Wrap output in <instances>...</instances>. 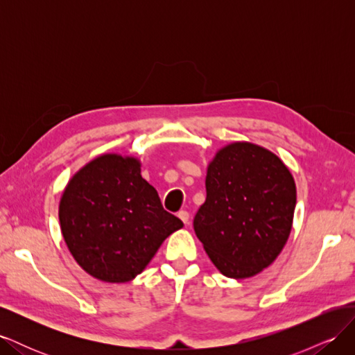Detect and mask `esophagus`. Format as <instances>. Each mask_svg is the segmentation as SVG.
<instances>
[{
	"mask_svg": "<svg viewBox=\"0 0 355 355\" xmlns=\"http://www.w3.org/2000/svg\"><path fill=\"white\" fill-rule=\"evenodd\" d=\"M178 216H179V219L184 222L185 225H188L189 223V213L187 211V210H180L179 213H178Z\"/></svg>",
	"mask_w": 355,
	"mask_h": 355,
	"instance_id": "obj_1",
	"label": "esophagus"
}]
</instances>
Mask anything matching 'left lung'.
I'll list each match as a JSON object with an SVG mask.
<instances>
[{"instance_id": "obj_1", "label": "left lung", "mask_w": 355, "mask_h": 355, "mask_svg": "<svg viewBox=\"0 0 355 355\" xmlns=\"http://www.w3.org/2000/svg\"><path fill=\"white\" fill-rule=\"evenodd\" d=\"M194 231L218 270L247 278L270 266L292 231L296 185L283 161L249 142L222 148L206 176Z\"/></svg>"}]
</instances>
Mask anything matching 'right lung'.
<instances>
[{
	"label": "right lung",
	"instance_id": "1",
	"mask_svg": "<svg viewBox=\"0 0 355 355\" xmlns=\"http://www.w3.org/2000/svg\"><path fill=\"white\" fill-rule=\"evenodd\" d=\"M62 235L73 259L102 282L127 283L184 223L163 209L133 157L105 154L69 180L59 204Z\"/></svg>",
	"mask_w": 355,
	"mask_h": 355
}]
</instances>
